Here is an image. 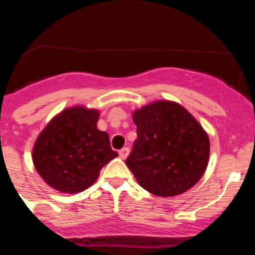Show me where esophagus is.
<instances>
[{
    "instance_id": "1",
    "label": "esophagus",
    "mask_w": 255,
    "mask_h": 255,
    "mask_svg": "<svg viewBox=\"0 0 255 255\" xmlns=\"http://www.w3.org/2000/svg\"><path fill=\"white\" fill-rule=\"evenodd\" d=\"M129 153H130V149L128 147H125V148H123V149L120 150V152H119V154H120V157L123 159H125L126 157H128V155H129Z\"/></svg>"
}]
</instances>
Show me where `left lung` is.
<instances>
[{
	"instance_id": "8db88e82",
	"label": "left lung",
	"mask_w": 255,
	"mask_h": 255,
	"mask_svg": "<svg viewBox=\"0 0 255 255\" xmlns=\"http://www.w3.org/2000/svg\"><path fill=\"white\" fill-rule=\"evenodd\" d=\"M138 138L126 158L139 185L158 197L185 193L203 176L209 139L179 103L158 101L132 114Z\"/></svg>"
}]
</instances>
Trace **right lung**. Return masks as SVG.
Returning a JSON list of instances; mask_svg holds the SVG:
<instances>
[{
	"mask_svg": "<svg viewBox=\"0 0 255 255\" xmlns=\"http://www.w3.org/2000/svg\"><path fill=\"white\" fill-rule=\"evenodd\" d=\"M100 114L83 106L66 108L40 132L33 147V162L42 179L61 193H79L100 176L117 152L110 136L97 129Z\"/></svg>",
	"mask_w": 255,
	"mask_h": 255,
	"instance_id": "1",
	"label": "right lung"
}]
</instances>
